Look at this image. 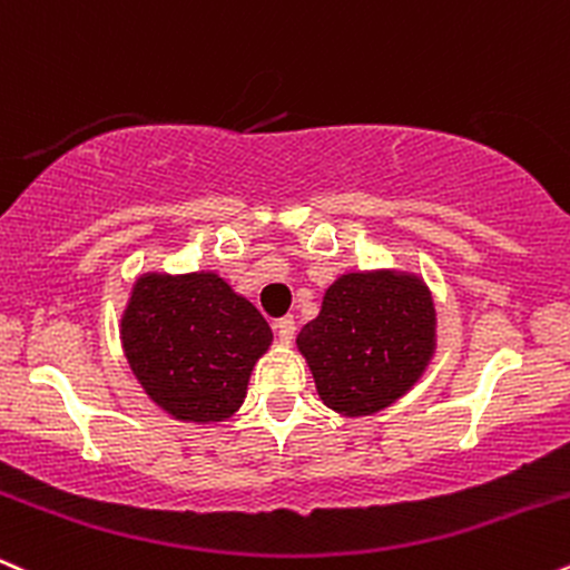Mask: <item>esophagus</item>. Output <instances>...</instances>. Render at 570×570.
I'll use <instances>...</instances> for the list:
<instances>
[{
	"mask_svg": "<svg viewBox=\"0 0 570 570\" xmlns=\"http://www.w3.org/2000/svg\"><path fill=\"white\" fill-rule=\"evenodd\" d=\"M274 331H277V336L283 344H291L293 336H296V320L293 317H279L277 323H274Z\"/></svg>",
	"mask_w": 570,
	"mask_h": 570,
	"instance_id": "34e87169",
	"label": "esophagus"
}]
</instances>
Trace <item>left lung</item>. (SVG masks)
<instances>
[{"label":"left lung","instance_id":"left-lung-1","mask_svg":"<svg viewBox=\"0 0 570 570\" xmlns=\"http://www.w3.org/2000/svg\"><path fill=\"white\" fill-rule=\"evenodd\" d=\"M296 346L331 411L373 416L407 394L434 357L430 287L419 274L397 269L341 274Z\"/></svg>","mask_w":570,"mask_h":570}]
</instances>
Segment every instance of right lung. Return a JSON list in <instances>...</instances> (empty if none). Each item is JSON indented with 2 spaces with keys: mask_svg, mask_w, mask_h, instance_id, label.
<instances>
[{
  "mask_svg": "<svg viewBox=\"0 0 570 570\" xmlns=\"http://www.w3.org/2000/svg\"><path fill=\"white\" fill-rule=\"evenodd\" d=\"M132 376L154 405L186 424L232 419L272 327L216 272H146L119 323Z\"/></svg>",
  "mask_w": 570,
  "mask_h": 570,
  "instance_id": "right-lung-1",
  "label": "right lung"
}]
</instances>
